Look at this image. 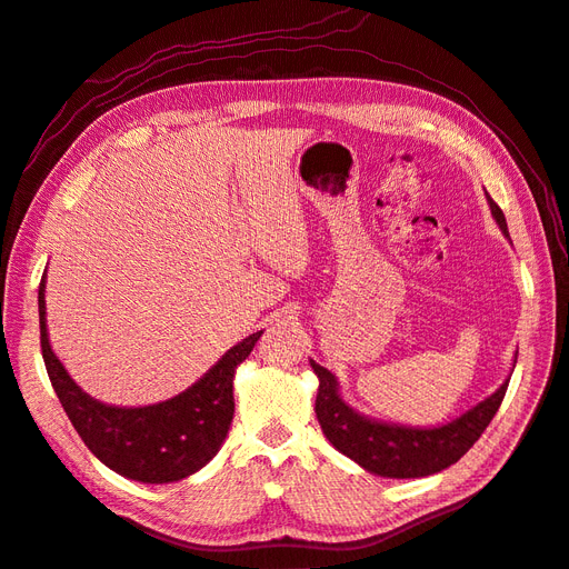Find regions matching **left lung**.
Instances as JSON below:
<instances>
[{
	"label": "left lung",
	"mask_w": 569,
	"mask_h": 569,
	"mask_svg": "<svg viewBox=\"0 0 569 569\" xmlns=\"http://www.w3.org/2000/svg\"><path fill=\"white\" fill-rule=\"evenodd\" d=\"M491 213L498 228L508 237L506 216L498 203L487 194ZM318 375L320 387L316 396V416L322 427V435L330 439L335 449L349 456L368 472L393 477V479H416L427 477L449 468L472 449V443L481 437L491 418L501 406L508 382L506 380L487 401H481L458 420L435 427V429H412L399 425L375 422L358 416L341 401L337 391L335 375L311 360Z\"/></svg>",
	"instance_id": "left-lung-1"
}]
</instances>
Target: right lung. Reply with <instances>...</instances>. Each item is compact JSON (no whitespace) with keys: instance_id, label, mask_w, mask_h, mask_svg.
I'll list each match as a JSON object with an SVG mask.
<instances>
[{"instance_id":"right-lung-1","label":"right lung","mask_w":569,"mask_h":569,"mask_svg":"<svg viewBox=\"0 0 569 569\" xmlns=\"http://www.w3.org/2000/svg\"><path fill=\"white\" fill-rule=\"evenodd\" d=\"M38 303L40 347L49 382L84 446L107 468L147 485H166L194 475L218 453L234 416V368L251 353L263 332L239 341L176 399L144 408H116L90 399L51 351L44 322V278Z\"/></svg>"}]
</instances>
